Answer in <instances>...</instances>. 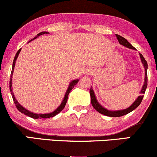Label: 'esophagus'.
Returning a JSON list of instances; mask_svg holds the SVG:
<instances>
[{
    "label": "esophagus",
    "instance_id": "1",
    "mask_svg": "<svg viewBox=\"0 0 157 157\" xmlns=\"http://www.w3.org/2000/svg\"><path fill=\"white\" fill-rule=\"evenodd\" d=\"M87 72H88V73H89V75H90V73H91V72H90V71H87Z\"/></svg>",
    "mask_w": 157,
    "mask_h": 157
}]
</instances>
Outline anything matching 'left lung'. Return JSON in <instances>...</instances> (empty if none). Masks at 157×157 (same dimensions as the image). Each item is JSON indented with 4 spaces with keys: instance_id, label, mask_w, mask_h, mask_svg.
<instances>
[{
    "instance_id": "1",
    "label": "left lung",
    "mask_w": 157,
    "mask_h": 157,
    "mask_svg": "<svg viewBox=\"0 0 157 157\" xmlns=\"http://www.w3.org/2000/svg\"><path fill=\"white\" fill-rule=\"evenodd\" d=\"M117 38L119 43H120V45H122L123 46H125V47L131 48V49H134L136 50L134 46L131 45L128 41L125 38H124L122 36L119 35H116ZM140 59H141V62L143 64L144 68H145V81H144L143 86H142L141 91H140V95L138 96L136 100L133 102L131 105L129 106L128 108L125 109H122V110H118V111H111V110H109L105 108H104L103 106L101 105V104H100V102L97 101V97L95 96V94L94 92V90L92 89V86L91 87V89H90V96H91V105L94 108L95 110H97L99 113H102V114L105 115V116L108 117H122L123 115L127 114V113L131 112L132 111L137 108L139 105H140L141 103L142 98L144 97V94L145 92V90L147 89V61L145 60L144 57L142 56V54H140Z\"/></svg>"
}]
</instances>
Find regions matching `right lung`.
<instances>
[{
    "instance_id": "1",
    "label": "right lung",
    "mask_w": 157,
    "mask_h": 157,
    "mask_svg": "<svg viewBox=\"0 0 157 157\" xmlns=\"http://www.w3.org/2000/svg\"><path fill=\"white\" fill-rule=\"evenodd\" d=\"M44 34H49L48 32H40L39 34H37V35H36V37H34L33 39L30 40L29 41V43L31 42L32 40H35L37 38V37H38L39 36L42 35H44ZM21 51V48H20V49L17 51V53H16V55L15 56V58H14V60H13V63H12V72H11V76H10V91H11V94H12V99H13L14 100V102H15V105H16V108H17V110L20 111V112H21L22 113H24L25 115H26V116L29 117H32V118H34V119H47V118H50V117H53L56 116V115L57 114V113H59L61 111H62L63 109H64L65 105H66V102H67V100H68V94L70 93V91L72 90V89L74 88V86H76V84H77V82H79V79H76V80H74L72 81H71V82H70L69 85H68V87L67 90H66V94H65L64 95V98L62 102L60 103V105L58 106V107L56 109L55 111H52V112H50V113H33L32 112V111H29V110H27L26 109H25L23 106H22L21 105V104L19 103L18 101H17V100H16L15 95H14V93H13V91H12V75H13V72H14V69H15V63H16V60H17V57H18L20 52Z\"/></svg>"
}]
</instances>
